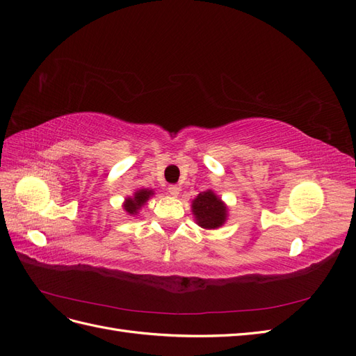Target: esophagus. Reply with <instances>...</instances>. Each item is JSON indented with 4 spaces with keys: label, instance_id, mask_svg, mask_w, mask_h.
Segmentation results:
<instances>
[{
    "label": "esophagus",
    "instance_id": "obj_1",
    "mask_svg": "<svg viewBox=\"0 0 356 356\" xmlns=\"http://www.w3.org/2000/svg\"><path fill=\"white\" fill-rule=\"evenodd\" d=\"M168 191H169V195H172V196H178L181 188H179V186H177V184H172V186L168 187Z\"/></svg>",
    "mask_w": 356,
    "mask_h": 356
}]
</instances>
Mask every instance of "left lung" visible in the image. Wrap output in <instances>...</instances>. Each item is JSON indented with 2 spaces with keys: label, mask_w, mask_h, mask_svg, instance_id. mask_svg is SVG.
Returning <instances> with one entry per match:
<instances>
[{
  "label": "left lung",
  "mask_w": 356,
  "mask_h": 356,
  "mask_svg": "<svg viewBox=\"0 0 356 356\" xmlns=\"http://www.w3.org/2000/svg\"><path fill=\"white\" fill-rule=\"evenodd\" d=\"M193 213L196 215L197 224L203 229H217L225 221L227 209L222 202L211 190L202 191L193 200Z\"/></svg>",
  "instance_id": "1"
}]
</instances>
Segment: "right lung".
Here are the masks:
<instances>
[{"mask_svg": "<svg viewBox=\"0 0 356 356\" xmlns=\"http://www.w3.org/2000/svg\"><path fill=\"white\" fill-rule=\"evenodd\" d=\"M153 195V191L148 190H139L135 193L134 197H127L124 203V209L129 213H136V211L143 207V204L148 200V197Z\"/></svg>", "mask_w": 356, "mask_h": 356, "instance_id": "add662e5", "label": "right lung"}]
</instances>
